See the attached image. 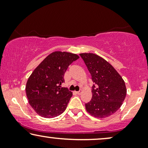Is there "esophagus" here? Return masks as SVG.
<instances>
[{
  "mask_svg": "<svg viewBox=\"0 0 148 148\" xmlns=\"http://www.w3.org/2000/svg\"><path fill=\"white\" fill-rule=\"evenodd\" d=\"M76 93H77V94L79 95V94H82V90H80L79 91H78V92H77Z\"/></svg>",
  "mask_w": 148,
  "mask_h": 148,
  "instance_id": "obj_1",
  "label": "esophagus"
}]
</instances>
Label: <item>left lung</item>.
Returning <instances> with one entry per match:
<instances>
[{"label":"left lung","mask_w":148,"mask_h":148,"mask_svg":"<svg viewBox=\"0 0 148 148\" xmlns=\"http://www.w3.org/2000/svg\"><path fill=\"white\" fill-rule=\"evenodd\" d=\"M86 64L94 85L92 98L86 104L87 112L96 118L112 115L121 108L127 94L124 80L115 69L100 56L79 54Z\"/></svg>","instance_id":"8db88e82"}]
</instances>
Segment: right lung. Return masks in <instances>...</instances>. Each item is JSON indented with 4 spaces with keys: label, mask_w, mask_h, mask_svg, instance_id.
Instances as JSON below:
<instances>
[{
    "label": "right lung",
    "mask_w": 148,
    "mask_h": 148,
    "mask_svg": "<svg viewBox=\"0 0 148 148\" xmlns=\"http://www.w3.org/2000/svg\"><path fill=\"white\" fill-rule=\"evenodd\" d=\"M79 56L66 52L50 54L36 67L26 84L30 106L40 116L54 118L66 110L72 92L62 88L68 66Z\"/></svg>",
    "instance_id": "right-lung-1"
}]
</instances>
